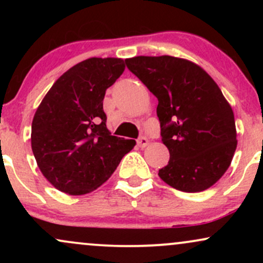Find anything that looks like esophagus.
<instances>
[{
    "label": "esophagus",
    "instance_id": "1",
    "mask_svg": "<svg viewBox=\"0 0 263 263\" xmlns=\"http://www.w3.org/2000/svg\"><path fill=\"white\" fill-rule=\"evenodd\" d=\"M147 144H148V138L144 137V136H142V137H140L137 140V146L140 147V148H144Z\"/></svg>",
    "mask_w": 263,
    "mask_h": 263
}]
</instances>
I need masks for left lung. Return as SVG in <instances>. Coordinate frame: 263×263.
<instances>
[{"instance_id": "8db88e82", "label": "left lung", "mask_w": 263, "mask_h": 263, "mask_svg": "<svg viewBox=\"0 0 263 263\" xmlns=\"http://www.w3.org/2000/svg\"><path fill=\"white\" fill-rule=\"evenodd\" d=\"M125 63L158 99L161 137L170 151L158 176L185 193L210 188L228 171L237 144L234 112L221 90L185 59L135 57Z\"/></svg>"}]
</instances>
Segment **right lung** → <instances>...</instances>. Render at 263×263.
<instances>
[{"label": "right lung", "instance_id": "add662e5", "mask_svg": "<svg viewBox=\"0 0 263 263\" xmlns=\"http://www.w3.org/2000/svg\"><path fill=\"white\" fill-rule=\"evenodd\" d=\"M119 58H90L65 71L50 87L32 122V151L57 189L83 195L106 182L134 148L135 140L112 136L102 101L121 77Z\"/></svg>", "mask_w": 263, "mask_h": 263}]
</instances>
